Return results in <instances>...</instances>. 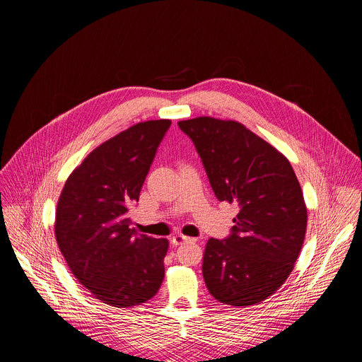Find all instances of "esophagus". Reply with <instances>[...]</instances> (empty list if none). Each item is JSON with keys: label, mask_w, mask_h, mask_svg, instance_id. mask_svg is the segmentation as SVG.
<instances>
[{"label": "esophagus", "mask_w": 362, "mask_h": 362, "mask_svg": "<svg viewBox=\"0 0 362 362\" xmlns=\"http://www.w3.org/2000/svg\"><path fill=\"white\" fill-rule=\"evenodd\" d=\"M173 245L174 246H180L182 243H187V242H196V239H191V238H187L184 235H175L173 239H171Z\"/></svg>", "instance_id": "34e87169"}]
</instances>
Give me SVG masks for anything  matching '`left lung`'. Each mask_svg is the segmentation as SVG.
<instances>
[{
	"instance_id": "obj_1",
	"label": "left lung",
	"mask_w": 362,
	"mask_h": 362,
	"mask_svg": "<svg viewBox=\"0 0 362 362\" xmlns=\"http://www.w3.org/2000/svg\"><path fill=\"white\" fill-rule=\"evenodd\" d=\"M178 126L196 145L216 197L240 207L232 235L206 243V286L217 301L233 308L259 304L294 269L308 228L293 166L239 122L202 116Z\"/></svg>"
}]
</instances>
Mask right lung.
Wrapping results in <instances>:
<instances>
[{"mask_svg": "<svg viewBox=\"0 0 362 362\" xmlns=\"http://www.w3.org/2000/svg\"><path fill=\"white\" fill-rule=\"evenodd\" d=\"M170 126L148 120L108 139L71 173L58 200L59 251L78 283L111 308L146 303L163 281L168 239L137 233L127 211Z\"/></svg>", "mask_w": 362, "mask_h": 362, "instance_id": "add662e5", "label": "right lung"}]
</instances>
